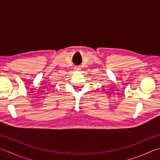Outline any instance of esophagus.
Wrapping results in <instances>:
<instances>
[{"instance_id": "obj_1", "label": "esophagus", "mask_w": 160, "mask_h": 160, "mask_svg": "<svg viewBox=\"0 0 160 160\" xmlns=\"http://www.w3.org/2000/svg\"><path fill=\"white\" fill-rule=\"evenodd\" d=\"M80 69H81V68H80V67H78V66H77V67H75V70H76V71H80Z\"/></svg>"}]
</instances>
